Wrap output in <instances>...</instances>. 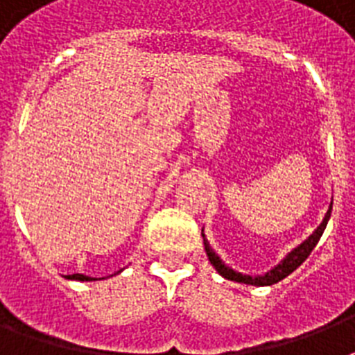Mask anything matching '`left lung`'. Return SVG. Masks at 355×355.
I'll return each instance as SVG.
<instances>
[{
    "label": "left lung",
    "mask_w": 355,
    "mask_h": 355,
    "mask_svg": "<svg viewBox=\"0 0 355 355\" xmlns=\"http://www.w3.org/2000/svg\"><path fill=\"white\" fill-rule=\"evenodd\" d=\"M330 214H331V205H330V208H328V211H326V216H324V219H322V223H320L319 227H317V230H315V232L311 234L308 239H306V241L300 243L297 248H293L291 252L287 254L286 258L282 259L280 263L276 265L275 269H270L269 272H265V275L248 276V275H241V272H236V270L230 269V267H227V265H225V261H223V259L219 258V256H217L214 250H211V247L205 239L206 254H208V259H210V263L216 267L217 272H219L223 278H227V280L239 282V284H248V286H272V284H276V282L284 280L286 276L291 275L293 270L297 269V267H300V265L306 261V258H308L309 254H311V250H313L315 245L319 243L322 232H324L326 225H328V219H330ZM202 237H205V234H202Z\"/></svg>",
    "instance_id": "1"
}]
</instances>
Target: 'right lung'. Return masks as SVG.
<instances>
[{"label":"right lung","mask_w":355,"mask_h":355,"mask_svg":"<svg viewBox=\"0 0 355 355\" xmlns=\"http://www.w3.org/2000/svg\"><path fill=\"white\" fill-rule=\"evenodd\" d=\"M66 278H68V280H80V282L97 280V278H90V276H85V275H68Z\"/></svg>","instance_id":"right-lung-1"}]
</instances>
